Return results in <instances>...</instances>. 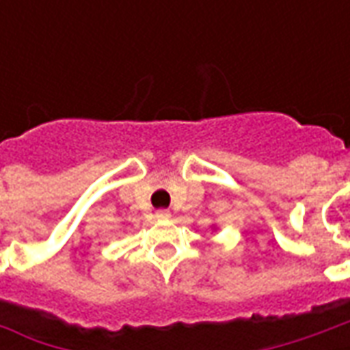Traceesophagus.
Masks as SVG:
<instances>
[{
    "instance_id": "obj_1",
    "label": "esophagus",
    "mask_w": 350,
    "mask_h": 350,
    "mask_svg": "<svg viewBox=\"0 0 350 350\" xmlns=\"http://www.w3.org/2000/svg\"><path fill=\"white\" fill-rule=\"evenodd\" d=\"M155 215H157L159 219H167V217H168V215H170V213H168L167 210H159V212L155 213Z\"/></svg>"
}]
</instances>
